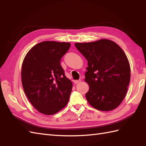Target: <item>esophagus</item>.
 Wrapping results in <instances>:
<instances>
[{
	"label": "esophagus",
	"mask_w": 146,
	"mask_h": 146,
	"mask_svg": "<svg viewBox=\"0 0 146 146\" xmlns=\"http://www.w3.org/2000/svg\"><path fill=\"white\" fill-rule=\"evenodd\" d=\"M81 82V80H74V83H75V84H77V83H79Z\"/></svg>",
	"instance_id": "34e87169"
}]
</instances>
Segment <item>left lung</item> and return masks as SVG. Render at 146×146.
<instances>
[{
  "label": "left lung",
  "instance_id": "left-lung-1",
  "mask_svg": "<svg viewBox=\"0 0 146 146\" xmlns=\"http://www.w3.org/2000/svg\"><path fill=\"white\" fill-rule=\"evenodd\" d=\"M88 61L85 81L90 86L85 97L93 107L102 111L117 108L125 98L131 80V68L125 52L108 39L75 43Z\"/></svg>",
  "mask_w": 146,
  "mask_h": 146
}]
</instances>
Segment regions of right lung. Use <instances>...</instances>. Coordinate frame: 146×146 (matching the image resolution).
Segmentation results:
<instances>
[{"instance_id": "1", "label": "right lung", "mask_w": 146, "mask_h": 146, "mask_svg": "<svg viewBox=\"0 0 146 146\" xmlns=\"http://www.w3.org/2000/svg\"><path fill=\"white\" fill-rule=\"evenodd\" d=\"M69 42L43 41L30 49L23 63L24 91L36 109L52 115L67 105L72 83L65 76L60 61L70 48Z\"/></svg>"}]
</instances>
